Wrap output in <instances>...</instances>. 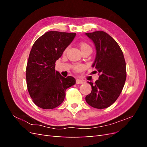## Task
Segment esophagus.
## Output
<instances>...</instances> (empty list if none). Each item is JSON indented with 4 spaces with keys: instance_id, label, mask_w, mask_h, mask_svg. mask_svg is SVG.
<instances>
[{
    "instance_id": "obj_1",
    "label": "esophagus",
    "mask_w": 147,
    "mask_h": 147,
    "mask_svg": "<svg viewBox=\"0 0 147 147\" xmlns=\"http://www.w3.org/2000/svg\"><path fill=\"white\" fill-rule=\"evenodd\" d=\"M83 83V81L82 80L80 79H77L76 80V83L77 84H82Z\"/></svg>"
}]
</instances>
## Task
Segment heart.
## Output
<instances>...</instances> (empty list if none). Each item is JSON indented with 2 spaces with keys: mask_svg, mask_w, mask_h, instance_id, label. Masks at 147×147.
<instances>
[{
  "mask_svg": "<svg viewBox=\"0 0 147 147\" xmlns=\"http://www.w3.org/2000/svg\"><path fill=\"white\" fill-rule=\"evenodd\" d=\"M80 50L82 52L86 50L92 51V48L90 47V45L85 42H82L80 43ZM82 69H83V66L81 65H75L74 68V70L76 71V72H79V71L82 70Z\"/></svg>",
  "mask_w": 147,
  "mask_h": 147,
  "instance_id": "b5f03b06",
  "label": "heart"
}]
</instances>
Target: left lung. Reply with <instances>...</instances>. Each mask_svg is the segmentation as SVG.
I'll use <instances>...</instances> for the list:
<instances>
[{"label":"left lung","mask_w":147,"mask_h":147,"mask_svg":"<svg viewBox=\"0 0 147 147\" xmlns=\"http://www.w3.org/2000/svg\"><path fill=\"white\" fill-rule=\"evenodd\" d=\"M85 35L95 45L96 55L92 67L99 74V79L94 84L88 82L92 91L85 100L94 108H107L117 100L125 83V59L118 44L108 34L95 31Z\"/></svg>","instance_id":"8db88e82"}]
</instances>
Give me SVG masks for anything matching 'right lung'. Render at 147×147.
Here are the masks:
<instances>
[{
    "instance_id": "right-lung-1",
    "label": "right lung",
    "mask_w": 147,
    "mask_h": 147,
    "mask_svg": "<svg viewBox=\"0 0 147 147\" xmlns=\"http://www.w3.org/2000/svg\"><path fill=\"white\" fill-rule=\"evenodd\" d=\"M76 34L49 31L35 42L26 67V83L34 104L53 109L63 103L65 90L75 84L71 76L64 77L55 70V63L73 41Z\"/></svg>"
}]
</instances>
